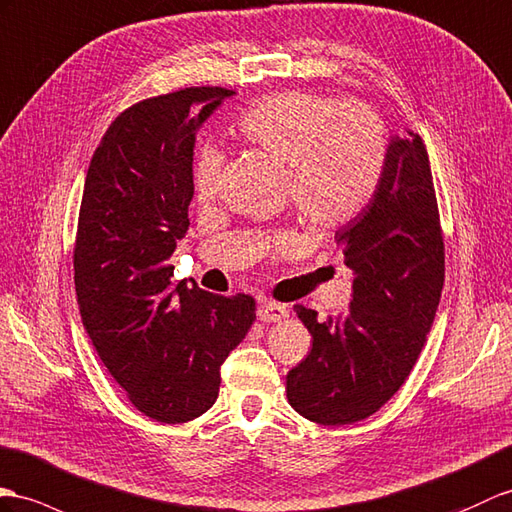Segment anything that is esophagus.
<instances>
[{"instance_id":"34e87169","label":"esophagus","mask_w":512,"mask_h":512,"mask_svg":"<svg viewBox=\"0 0 512 512\" xmlns=\"http://www.w3.org/2000/svg\"><path fill=\"white\" fill-rule=\"evenodd\" d=\"M256 315L263 323H276V321H282L289 317V308L282 304H276V302H263L258 306Z\"/></svg>"}]
</instances>
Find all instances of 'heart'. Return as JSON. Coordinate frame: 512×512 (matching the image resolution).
<instances>
[{
	"mask_svg": "<svg viewBox=\"0 0 512 512\" xmlns=\"http://www.w3.org/2000/svg\"><path fill=\"white\" fill-rule=\"evenodd\" d=\"M239 134L263 152L286 162V195L317 228H334L363 208L380 182L386 130L367 104H336L313 91L291 89L260 99L239 119ZM223 156L204 145L193 160L197 199L219 191ZM276 254L295 247L293 234L269 239Z\"/></svg>",
	"mask_w": 512,
	"mask_h": 512,
	"instance_id": "1",
	"label": "heart"
}]
</instances>
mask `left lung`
I'll return each instance as SVG.
<instances>
[{"instance_id": "1", "label": "left lung", "mask_w": 512, "mask_h": 512, "mask_svg": "<svg viewBox=\"0 0 512 512\" xmlns=\"http://www.w3.org/2000/svg\"><path fill=\"white\" fill-rule=\"evenodd\" d=\"M393 139L371 202L336 232L354 273L347 313L317 321L293 310L313 350L286 373V397L321 426L380 410L406 382L426 345L445 280V243L421 136Z\"/></svg>"}]
</instances>
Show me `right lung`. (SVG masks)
<instances>
[{"label": "right lung", "mask_w": 512, "mask_h": 512, "mask_svg": "<svg viewBox=\"0 0 512 512\" xmlns=\"http://www.w3.org/2000/svg\"><path fill=\"white\" fill-rule=\"evenodd\" d=\"M221 86L147 97L110 123L86 173L73 280L84 330L130 404L160 423L215 404L219 367L256 321L252 295H215L169 258L189 230L195 132Z\"/></svg>", "instance_id": "obj_1"}]
</instances>
